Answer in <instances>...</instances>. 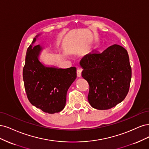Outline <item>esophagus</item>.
<instances>
[{
	"label": "esophagus",
	"mask_w": 149,
	"mask_h": 149,
	"mask_svg": "<svg viewBox=\"0 0 149 149\" xmlns=\"http://www.w3.org/2000/svg\"><path fill=\"white\" fill-rule=\"evenodd\" d=\"M81 73V69H78L77 70V75L78 77H80Z\"/></svg>",
	"instance_id": "esophagus-1"
}]
</instances>
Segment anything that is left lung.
I'll return each instance as SVG.
<instances>
[{"instance_id": "left-lung-1", "label": "left lung", "mask_w": 149, "mask_h": 149, "mask_svg": "<svg viewBox=\"0 0 149 149\" xmlns=\"http://www.w3.org/2000/svg\"><path fill=\"white\" fill-rule=\"evenodd\" d=\"M80 65L81 76L89 84L88 100L93 108L108 109L126 98L132 72L127 51L123 47L114 45L102 52H90Z\"/></svg>"}]
</instances>
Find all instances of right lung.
<instances>
[{"mask_svg": "<svg viewBox=\"0 0 149 149\" xmlns=\"http://www.w3.org/2000/svg\"><path fill=\"white\" fill-rule=\"evenodd\" d=\"M35 41V38L32 44ZM41 49L40 45L28 47L23 69L24 85L28 99L33 106L54 114L65 107L67 92L77 77L76 68L45 66L38 60Z\"/></svg>", "mask_w": 149, "mask_h": 149, "instance_id": "obj_1", "label": "right lung"}]
</instances>
